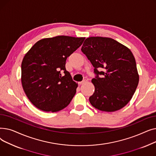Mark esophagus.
Here are the masks:
<instances>
[{
	"instance_id": "obj_1",
	"label": "esophagus",
	"mask_w": 156,
	"mask_h": 156,
	"mask_svg": "<svg viewBox=\"0 0 156 156\" xmlns=\"http://www.w3.org/2000/svg\"><path fill=\"white\" fill-rule=\"evenodd\" d=\"M87 81V80H83L82 81H80V82H78V84L79 85H82V84H83L84 83H85Z\"/></svg>"
}]
</instances>
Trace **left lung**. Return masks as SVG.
<instances>
[{
	"instance_id": "1",
	"label": "left lung",
	"mask_w": 156,
	"mask_h": 156,
	"mask_svg": "<svg viewBox=\"0 0 156 156\" xmlns=\"http://www.w3.org/2000/svg\"><path fill=\"white\" fill-rule=\"evenodd\" d=\"M94 67L95 87L89 101L102 111L114 112L122 108L129 102L139 81L135 57L129 49L108 37L87 38L81 47ZM98 69H102L99 72ZM102 75L101 77L98 75Z\"/></svg>"
}]
</instances>
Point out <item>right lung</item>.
<instances>
[{"instance_id":"right-lung-1","label":"right lung","mask_w":156,"mask_h":156,"mask_svg":"<svg viewBox=\"0 0 156 156\" xmlns=\"http://www.w3.org/2000/svg\"><path fill=\"white\" fill-rule=\"evenodd\" d=\"M85 38L64 35L43 38L24 55L21 63L22 87L38 109L57 112L71 101L78 83L66 69V61Z\"/></svg>"}]
</instances>
